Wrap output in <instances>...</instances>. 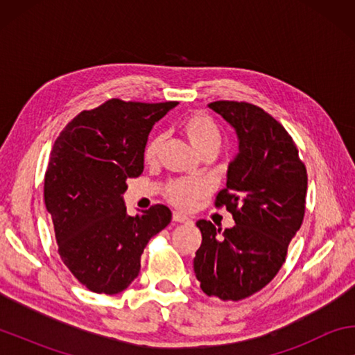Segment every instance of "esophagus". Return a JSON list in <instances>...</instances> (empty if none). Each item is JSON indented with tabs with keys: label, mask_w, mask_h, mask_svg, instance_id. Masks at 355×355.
Masks as SVG:
<instances>
[{
	"label": "esophagus",
	"mask_w": 355,
	"mask_h": 355,
	"mask_svg": "<svg viewBox=\"0 0 355 355\" xmlns=\"http://www.w3.org/2000/svg\"><path fill=\"white\" fill-rule=\"evenodd\" d=\"M172 219H173V222H180V224H188V222H191V219L188 218V216H184V214L178 213V211L173 213Z\"/></svg>",
	"instance_id": "obj_1"
}]
</instances>
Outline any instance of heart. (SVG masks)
<instances>
[{
    "mask_svg": "<svg viewBox=\"0 0 355 355\" xmlns=\"http://www.w3.org/2000/svg\"><path fill=\"white\" fill-rule=\"evenodd\" d=\"M180 130L184 135L186 139L189 141L192 148L196 150L199 155H203L207 152L218 153L222 146V135L219 131V127L216 125L214 120L205 112H192L189 116L183 119V122L180 123ZM161 144H163V137L156 136L152 141L147 144L146 152H144V158L148 163L156 159V156L159 153ZM208 192V186L200 182V180H175L166 186L164 196L172 205L177 208L188 209L197 200H200L202 197H205Z\"/></svg>",
    "mask_w": 355,
    "mask_h": 355,
    "instance_id": "heart-1",
    "label": "heart"
}]
</instances>
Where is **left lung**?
Returning <instances> with one entry per match:
<instances>
[{
	"label": "left lung",
	"instance_id": "left-lung-1",
	"mask_svg": "<svg viewBox=\"0 0 355 355\" xmlns=\"http://www.w3.org/2000/svg\"><path fill=\"white\" fill-rule=\"evenodd\" d=\"M208 106L238 139L227 188L216 197V207L225 205L236 225L220 232L209 220H197L202 244L194 272L208 296L241 300L266 286L284 264L304 220L307 171L291 136L261 107L227 100Z\"/></svg>",
	"mask_w": 355,
	"mask_h": 355
}]
</instances>
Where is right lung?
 <instances>
[{
  "label": "right lung",
  "mask_w": 355,
  "mask_h": 355,
  "mask_svg": "<svg viewBox=\"0 0 355 355\" xmlns=\"http://www.w3.org/2000/svg\"><path fill=\"white\" fill-rule=\"evenodd\" d=\"M177 105L107 100L78 114L53 146L44 197L58 252L70 272L94 293L127 290L139 274L148 239L172 219L164 205L130 216L123 192L125 182L144 171L153 125Z\"/></svg>",
  "instance_id": "right-lung-1"
}]
</instances>
